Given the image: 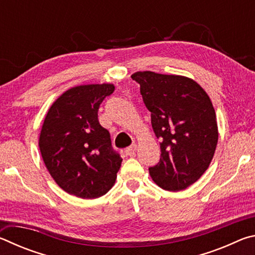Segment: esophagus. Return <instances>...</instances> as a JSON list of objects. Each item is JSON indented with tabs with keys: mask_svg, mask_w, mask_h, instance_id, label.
Returning a JSON list of instances; mask_svg holds the SVG:
<instances>
[{
	"mask_svg": "<svg viewBox=\"0 0 255 255\" xmlns=\"http://www.w3.org/2000/svg\"><path fill=\"white\" fill-rule=\"evenodd\" d=\"M136 152H137V145L136 144L129 146V147L125 149V153H126V155H128V156H133V155L136 154Z\"/></svg>",
	"mask_w": 255,
	"mask_h": 255,
	"instance_id": "1",
	"label": "esophagus"
}]
</instances>
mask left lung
<instances>
[{"label": "left lung", "instance_id": "obj_1", "mask_svg": "<svg viewBox=\"0 0 255 255\" xmlns=\"http://www.w3.org/2000/svg\"><path fill=\"white\" fill-rule=\"evenodd\" d=\"M161 158L149 167L158 187L180 191L195 183L208 169L217 146L216 114L208 94L191 79L154 72H136Z\"/></svg>", "mask_w": 255, "mask_h": 255}]
</instances>
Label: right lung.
I'll use <instances>...</instances> for the list:
<instances>
[{"mask_svg":"<svg viewBox=\"0 0 255 255\" xmlns=\"http://www.w3.org/2000/svg\"><path fill=\"white\" fill-rule=\"evenodd\" d=\"M114 91L112 84L67 90L49 108L41 128L39 148L47 170L60 188L83 199L106 195L123 162L98 119L100 105Z\"/></svg>","mask_w":255,"mask_h":255,"instance_id":"right-lung-1","label":"right lung"}]
</instances>
